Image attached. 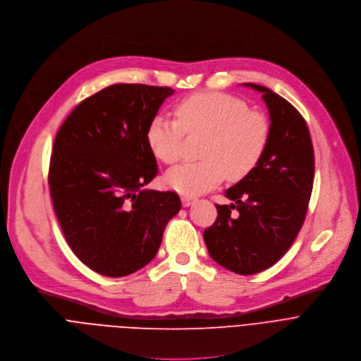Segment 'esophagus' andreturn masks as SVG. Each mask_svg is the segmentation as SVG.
Instances as JSON below:
<instances>
[{"instance_id": "34e87169", "label": "esophagus", "mask_w": 361, "mask_h": 361, "mask_svg": "<svg viewBox=\"0 0 361 361\" xmlns=\"http://www.w3.org/2000/svg\"><path fill=\"white\" fill-rule=\"evenodd\" d=\"M195 202H196V199H195V197H190V196H182V204H183L185 207H188V206L193 204Z\"/></svg>"}]
</instances>
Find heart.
<instances>
[{"label":"heart","instance_id":"heart-1","mask_svg":"<svg viewBox=\"0 0 361 361\" xmlns=\"http://www.w3.org/2000/svg\"><path fill=\"white\" fill-rule=\"evenodd\" d=\"M175 115L176 121L164 115L154 116L147 128V143L158 161L173 164L179 157L183 132H206L200 151L203 161L178 165L165 175V183L185 196L213 189L224 176L231 180L246 176L266 148V118L247 111V105L232 95H190L176 104Z\"/></svg>","mask_w":361,"mask_h":361}]
</instances>
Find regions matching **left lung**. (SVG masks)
<instances>
[{
	"instance_id": "left-lung-1",
	"label": "left lung",
	"mask_w": 361,
	"mask_h": 361,
	"mask_svg": "<svg viewBox=\"0 0 361 361\" xmlns=\"http://www.w3.org/2000/svg\"><path fill=\"white\" fill-rule=\"evenodd\" d=\"M262 94L269 111V137L257 165L216 204L218 218L203 232L210 257L238 274L273 266L295 242L306 218L314 178L310 133L298 109L271 90Z\"/></svg>"
}]
</instances>
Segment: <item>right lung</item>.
Returning <instances> with one entry per match:
<instances>
[{"label": "right lung", "instance_id": "1", "mask_svg": "<svg viewBox=\"0 0 361 361\" xmlns=\"http://www.w3.org/2000/svg\"><path fill=\"white\" fill-rule=\"evenodd\" d=\"M175 91L116 84L82 101L54 142L49 189L63 236L94 271L128 276L158 253L180 210L175 192L145 189L158 164L147 128Z\"/></svg>", "mask_w": 361, "mask_h": 361}]
</instances>
